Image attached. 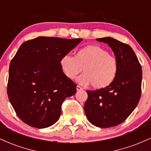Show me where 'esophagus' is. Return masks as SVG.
<instances>
[{
  "instance_id": "34e87169",
  "label": "esophagus",
  "mask_w": 151,
  "mask_h": 151,
  "mask_svg": "<svg viewBox=\"0 0 151 151\" xmlns=\"http://www.w3.org/2000/svg\"><path fill=\"white\" fill-rule=\"evenodd\" d=\"M83 89H82V88H81V86H77V91H81V90H82Z\"/></svg>"
}]
</instances>
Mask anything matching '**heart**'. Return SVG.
Returning <instances> with one entry per match:
<instances>
[{
	"instance_id": "heart-1",
	"label": "heart",
	"mask_w": 151,
	"mask_h": 151,
	"mask_svg": "<svg viewBox=\"0 0 151 151\" xmlns=\"http://www.w3.org/2000/svg\"><path fill=\"white\" fill-rule=\"evenodd\" d=\"M60 65L62 72L70 79H74L83 68L84 73L77 78V82L82 86L92 84L97 89L110 86L119 72L116 60L101 47L92 45L79 49L74 57L62 56Z\"/></svg>"
}]
</instances>
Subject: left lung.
<instances>
[{"label":"left lung","instance_id":"8db88e82","mask_svg":"<svg viewBox=\"0 0 151 151\" xmlns=\"http://www.w3.org/2000/svg\"><path fill=\"white\" fill-rule=\"evenodd\" d=\"M113 50L119 65L117 77L110 86L96 91H86L84 111L93 126L109 128L124 122L139 102L142 70L136 54L129 45L110 37L97 38Z\"/></svg>","mask_w":151,"mask_h":151}]
</instances>
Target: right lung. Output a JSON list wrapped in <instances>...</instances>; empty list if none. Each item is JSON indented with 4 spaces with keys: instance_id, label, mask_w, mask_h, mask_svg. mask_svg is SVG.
I'll use <instances>...</instances> for the list:
<instances>
[{
    "instance_id": "1",
    "label": "right lung",
    "mask_w": 151,
    "mask_h": 151,
    "mask_svg": "<svg viewBox=\"0 0 151 151\" xmlns=\"http://www.w3.org/2000/svg\"><path fill=\"white\" fill-rule=\"evenodd\" d=\"M82 40L38 37L19 47L10 64L7 92L26 124L44 129L58 121L62 102L77 92V85L62 72L60 60Z\"/></svg>"
}]
</instances>
